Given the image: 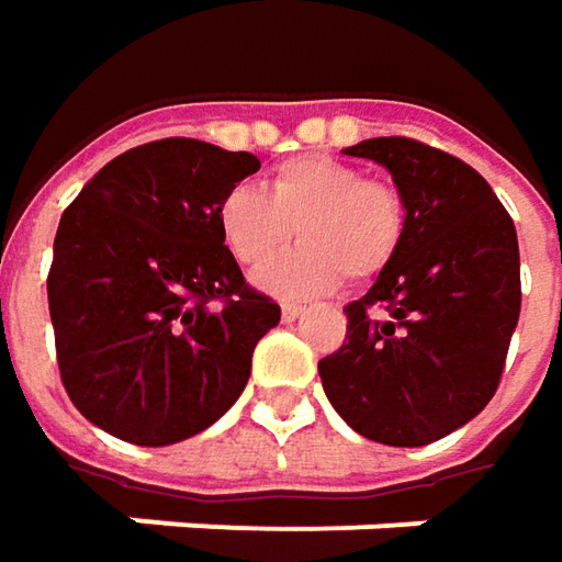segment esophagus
I'll use <instances>...</instances> for the list:
<instances>
[{"mask_svg":"<svg viewBox=\"0 0 562 562\" xmlns=\"http://www.w3.org/2000/svg\"><path fill=\"white\" fill-rule=\"evenodd\" d=\"M301 311H304L301 304H295V301H285V304H282V319H285V323H292V319L299 317Z\"/></svg>","mask_w":562,"mask_h":562,"instance_id":"obj_1","label":"esophagus"}]
</instances>
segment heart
Wrapping results in <instances>:
<instances>
[{"label": "heart", "mask_w": 562, "mask_h": 562, "mask_svg": "<svg viewBox=\"0 0 562 562\" xmlns=\"http://www.w3.org/2000/svg\"><path fill=\"white\" fill-rule=\"evenodd\" d=\"M217 226L229 255L248 270H261L292 243L301 248L263 270L258 282L273 295H317L345 277H379L407 229V204L392 183L370 180L358 167L329 155L282 161L263 195L236 186L221 199Z\"/></svg>", "instance_id": "b5f03b06"}]
</instances>
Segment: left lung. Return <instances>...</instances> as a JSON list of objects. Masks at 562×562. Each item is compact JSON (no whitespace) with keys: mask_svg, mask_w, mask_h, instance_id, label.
I'll use <instances>...</instances> for the list:
<instances>
[{"mask_svg":"<svg viewBox=\"0 0 562 562\" xmlns=\"http://www.w3.org/2000/svg\"><path fill=\"white\" fill-rule=\"evenodd\" d=\"M345 151L392 173L407 229L345 307V341L317 363L323 392L363 438L419 448L497 392L522 301L516 226L482 173L441 148L379 136Z\"/></svg>","mask_w":562,"mask_h":562,"instance_id":"1","label":"left lung"}]
</instances>
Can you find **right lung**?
<instances>
[{
	"mask_svg": "<svg viewBox=\"0 0 562 562\" xmlns=\"http://www.w3.org/2000/svg\"><path fill=\"white\" fill-rule=\"evenodd\" d=\"M258 167L251 151L158 139L108 161L61 214L46 282L58 370L114 438L173 445L243 395L280 304L245 282L217 207Z\"/></svg>",
	"mask_w": 562,
	"mask_h": 562,
	"instance_id": "obj_1",
	"label": "right lung"
}]
</instances>
